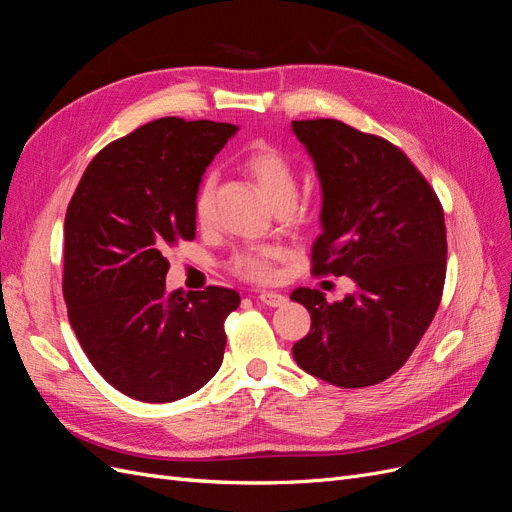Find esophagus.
I'll use <instances>...</instances> for the list:
<instances>
[{
    "label": "esophagus",
    "mask_w": 512,
    "mask_h": 512,
    "mask_svg": "<svg viewBox=\"0 0 512 512\" xmlns=\"http://www.w3.org/2000/svg\"><path fill=\"white\" fill-rule=\"evenodd\" d=\"M262 305H267V307H282L288 299L284 297V294L282 292H260L258 294V297H256Z\"/></svg>",
    "instance_id": "1"
}]
</instances>
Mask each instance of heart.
<instances>
[{
    "instance_id": "obj_1",
    "label": "heart",
    "mask_w": 512,
    "mask_h": 512,
    "mask_svg": "<svg viewBox=\"0 0 512 512\" xmlns=\"http://www.w3.org/2000/svg\"><path fill=\"white\" fill-rule=\"evenodd\" d=\"M245 170L256 181L260 192L265 194L273 209L288 207L292 209L299 192L297 168L284 156L282 151L262 145L254 149L245 160ZM213 177H207L196 192L194 200V218L200 226H207L213 215ZM280 247L275 245H256L237 252L230 258V271L243 277L247 282L265 284L275 277V260L280 258Z\"/></svg>"
}]
</instances>
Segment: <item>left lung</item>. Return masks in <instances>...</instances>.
Instances as JSON below:
<instances>
[{
	"mask_svg": "<svg viewBox=\"0 0 512 512\" xmlns=\"http://www.w3.org/2000/svg\"><path fill=\"white\" fill-rule=\"evenodd\" d=\"M322 188L314 275H346L344 301L297 288L312 329L292 346L301 369L342 389L393 376L438 312L446 277L444 211L399 147L337 119L292 121Z\"/></svg>",
	"mask_w": 512,
	"mask_h": 512,
	"instance_id": "obj_1",
	"label": "left lung"
}]
</instances>
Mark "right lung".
Segmentation results:
<instances>
[{
	"label": "right lung",
	"instance_id": "obj_1",
	"mask_svg": "<svg viewBox=\"0 0 512 512\" xmlns=\"http://www.w3.org/2000/svg\"><path fill=\"white\" fill-rule=\"evenodd\" d=\"M239 128L162 117L89 162L64 222V299L100 376L147 404L196 393L220 369L230 288L166 290V254L196 235L207 166Z\"/></svg>",
	"mask_w": 512,
	"mask_h": 512
}]
</instances>
